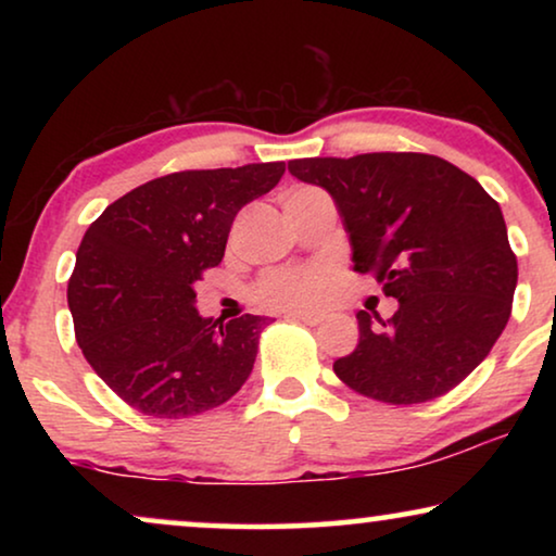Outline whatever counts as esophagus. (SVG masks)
<instances>
[{
  "mask_svg": "<svg viewBox=\"0 0 556 556\" xmlns=\"http://www.w3.org/2000/svg\"><path fill=\"white\" fill-rule=\"evenodd\" d=\"M286 318H291V321H301V324H306V326H318V324L324 321V318L318 316V314H306V311H288Z\"/></svg>",
  "mask_w": 556,
  "mask_h": 556,
  "instance_id": "obj_1",
  "label": "esophagus"
}]
</instances>
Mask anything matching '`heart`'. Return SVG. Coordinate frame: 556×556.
Returning <instances> with one entry per match:
<instances>
[{
  "label": "heart",
  "mask_w": 556,
  "mask_h": 556,
  "mask_svg": "<svg viewBox=\"0 0 556 556\" xmlns=\"http://www.w3.org/2000/svg\"><path fill=\"white\" fill-rule=\"evenodd\" d=\"M295 187L291 192H299ZM288 192V194H291ZM331 288L329 265H303L291 270H273L255 286V301L270 308H314Z\"/></svg>",
  "instance_id": "1"
}]
</instances>
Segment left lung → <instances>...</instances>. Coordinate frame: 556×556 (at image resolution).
I'll return each mask as SVG.
<instances>
[{"label":"left lung","instance_id":"left-lung-1","mask_svg":"<svg viewBox=\"0 0 556 556\" xmlns=\"http://www.w3.org/2000/svg\"><path fill=\"white\" fill-rule=\"evenodd\" d=\"M288 169L333 197L354 270L400 301L387 321L356 314L359 344L333 362L337 377L387 405L458 387L511 316L519 265L498 202L458 166L417 151L295 159Z\"/></svg>","mask_w":556,"mask_h":556}]
</instances>
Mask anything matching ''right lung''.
Listing matches in <instances>:
<instances>
[{"instance_id":"1","label":"right lung","mask_w":556,"mask_h":556,"mask_svg":"<svg viewBox=\"0 0 556 556\" xmlns=\"http://www.w3.org/2000/svg\"><path fill=\"white\" fill-rule=\"evenodd\" d=\"M283 172L268 162L166 174L109 204L83 235L67 280L75 339L128 407L179 420L245 384L268 318H202L194 283L223 261L238 212Z\"/></svg>"}]
</instances>
